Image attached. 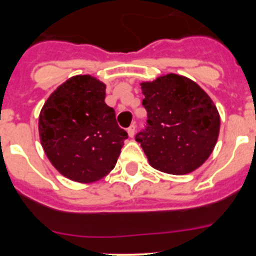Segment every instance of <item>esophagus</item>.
I'll return each mask as SVG.
<instances>
[{
  "instance_id": "1",
  "label": "esophagus",
  "mask_w": 256,
  "mask_h": 256,
  "mask_svg": "<svg viewBox=\"0 0 256 256\" xmlns=\"http://www.w3.org/2000/svg\"><path fill=\"white\" fill-rule=\"evenodd\" d=\"M135 130H136V125L135 124H132V125L130 126V128H128V134L130 138H134V135H135Z\"/></svg>"
}]
</instances>
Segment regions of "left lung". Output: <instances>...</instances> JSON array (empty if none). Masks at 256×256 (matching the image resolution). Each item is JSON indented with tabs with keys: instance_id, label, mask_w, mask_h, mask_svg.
Instances as JSON below:
<instances>
[{
	"instance_id": "1",
	"label": "left lung",
	"mask_w": 256,
	"mask_h": 256,
	"mask_svg": "<svg viewBox=\"0 0 256 256\" xmlns=\"http://www.w3.org/2000/svg\"><path fill=\"white\" fill-rule=\"evenodd\" d=\"M146 131L138 134L148 164L168 174H190L216 147L220 116L213 100L187 76L168 73L141 82Z\"/></svg>"
}]
</instances>
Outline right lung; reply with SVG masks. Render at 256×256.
Listing matches in <instances>:
<instances>
[{"instance_id":"add662e5","label":"right lung","mask_w":256,"mask_h":256,"mask_svg":"<svg viewBox=\"0 0 256 256\" xmlns=\"http://www.w3.org/2000/svg\"><path fill=\"white\" fill-rule=\"evenodd\" d=\"M106 85L95 76H74L59 85L43 105L38 120L40 144L64 177L92 183L109 174L128 132L105 104Z\"/></svg>"}]
</instances>
